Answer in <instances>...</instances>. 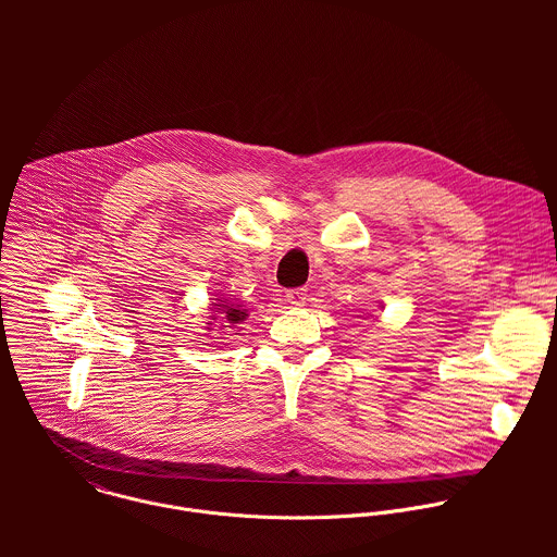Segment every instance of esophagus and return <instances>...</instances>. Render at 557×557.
Masks as SVG:
<instances>
[{
    "mask_svg": "<svg viewBox=\"0 0 557 557\" xmlns=\"http://www.w3.org/2000/svg\"><path fill=\"white\" fill-rule=\"evenodd\" d=\"M285 298H287V302L294 305V307H305V302H307V289H305V287L289 289V292L285 294Z\"/></svg>",
    "mask_w": 557,
    "mask_h": 557,
    "instance_id": "34e87169",
    "label": "esophagus"
}]
</instances>
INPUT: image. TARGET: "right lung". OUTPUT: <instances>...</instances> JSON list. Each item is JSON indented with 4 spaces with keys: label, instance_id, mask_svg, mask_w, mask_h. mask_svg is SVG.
<instances>
[{
    "label": "right lung",
    "instance_id": "right-lung-1",
    "mask_svg": "<svg viewBox=\"0 0 557 557\" xmlns=\"http://www.w3.org/2000/svg\"><path fill=\"white\" fill-rule=\"evenodd\" d=\"M223 302V300H221ZM214 307H221L219 311H223L225 313V319H227V323H239L242 319H246V309H242L239 305H230V302H225V305H214ZM225 327H232V325H225Z\"/></svg>",
    "mask_w": 557,
    "mask_h": 557
}]
</instances>
